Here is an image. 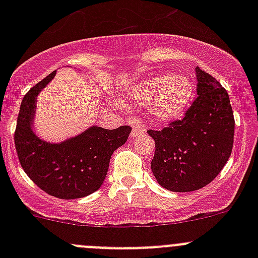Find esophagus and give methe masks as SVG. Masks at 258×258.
<instances>
[{
  "label": "esophagus",
  "instance_id": "obj_1",
  "mask_svg": "<svg viewBox=\"0 0 258 258\" xmlns=\"http://www.w3.org/2000/svg\"><path fill=\"white\" fill-rule=\"evenodd\" d=\"M130 122H131V124H132V126H134V128H132V132H131V137L141 136V135L145 134V130L142 128L141 122H140L139 119H137V118H131V119H130Z\"/></svg>",
  "mask_w": 258,
  "mask_h": 258
}]
</instances>
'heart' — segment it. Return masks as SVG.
<instances>
[{
  "mask_svg": "<svg viewBox=\"0 0 258 258\" xmlns=\"http://www.w3.org/2000/svg\"><path fill=\"white\" fill-rule=\"evenodd\" d=\"M130 96L139 105L153 106L156 119L171 121L186 110L192 96V83L184 76L161 74L132 88Z\"/></svg>",
  "mask_w": 258,
  "mask_h": 258,
  "instance_id": "1",
  "label": "heart"
}]
</instances>
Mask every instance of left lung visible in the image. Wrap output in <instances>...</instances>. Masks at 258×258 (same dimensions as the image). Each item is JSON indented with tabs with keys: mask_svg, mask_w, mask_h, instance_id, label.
<instances>
[{
	"mask_svg": "<svg viewBox=\"0 0 258 258\" xmlns=\"http://www.w3.org/2000/svg\"><path fill=\"white\" fill-rule=\"evenodd\" d=\"M195 70L199 97L183 118L161 131H147L156 144L151 161L155 178L173 192L196 191L209 184L232 152L235 118L227 91L200 67Z\"/></svg>",
	"mask_w": 258,
	"mask_h": 258,
	"instance_id": "obj_1",
	"label": "left lung"
}]
</instances>
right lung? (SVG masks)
I'll use <instances>...</instances> for the list:
<instances>
[{"label":"right lung","instance_id":"obj_1","mask_svg":"<svg viewBox=\"0 0 258 258\" xmlns=\"http://www.w3.org/2000/svg\"><path fill=\"white\" fill-rule=\"evenodd\" d=\"M56 71L33 86L21 102L15 146L26 175L41 189L62 200H74L93 194L102 186L111 156L126 144L131 127L106 130L88 127L66 141L52 144L33 131L37 96L51 82Z\"/></svg>","mask_w":258,"mask_h":258}]
</instances>
